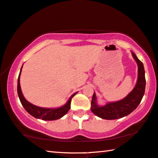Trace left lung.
<instances>
[{
    "label": "left lung",
    "instance_id": "obj_1",
    "mask_svg": "<svg viewBox=\"0 0 158 158\" xmlns=\"http://www.w3.org/2000/svg\"><path fill=\"white\" fill-rule=\"evenodd\" d=\"M131 55L138 65V79L134 89L124 98L119 101L108 102L102 106L98 105L94 92L91 102V110L98 117L109 120L122 118L131 113L141 102L146 89L144 67L134 52L131 51Z\"/></svg>",
    "mask_w": 158,
    "mask_h": 158
}]
</instances>
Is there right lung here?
Instances as JSON below:
<instances>
[{"label":"right lung","instance_id":"obj_1","mask_svg":"<svg viewBox=\"0 0 158 158\" xmlns=\"http://www.w3.org/2000/svg\"><path fill=\"white\" fill-rule=\"evenodd\" d=\"M22 67H23V65H22ZM22 67L20 69V72H19L18 79H17V94H18L19 98L20 100L22 106L24 107V108L26 110L27 112L35 118L41 119L43 120H46V121L47 120L51 121V120L58 119L63 117L64 114H66L67 112L70 109L72 98L77 94V92L72 95L71 97L69 98L68 101L64 106L57 107V108H46V107H41L34 106V105L31 104V102H28L25 99L22 93L19 80H20V74Z\"/></svg>","mask_w":158,"mask_h":158}]
</instances>
